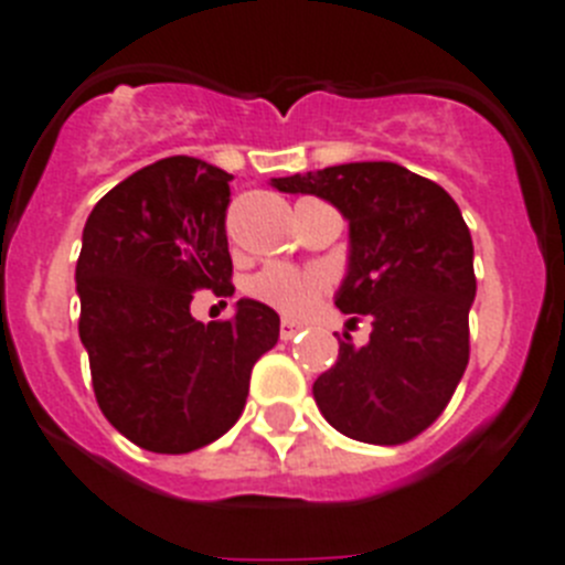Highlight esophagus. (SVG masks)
Wrapping results in <instances>:
<instances>
[{"label": "esophagus", "instance_id": "esophagus-1", "mask_svg": "<svg viewBox=\"0 0 565 565\" xmlns=\"http://www.w3.org/2000/svg\"><path fill=\"white\" fill-rule=\"evenodd\" d=\"M298 332H301V327H298V323H289V321L281 323V341H292Z\"/></svg>", "mask_w": 565, "mask_h": 565}]
</instances>
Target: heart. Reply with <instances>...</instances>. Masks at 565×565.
Masks as SVG:
<instances>
[{"instance_id":"obj_1","label":"heart","mask_w":565,"mask_h":565,"mask_svg":"<svg viewBox=\"0 0 565 565\" xmlns=\"http://www.w3.org/2000/svg\"><path fill=\"white\" fill-rule=\"evenodd\" d=\"M330 289V281L318 269L287 267V264H267L247 281V296L284 318L301 321L318 307Z\"/></svg>"}]
</instances>
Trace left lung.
Segmentation results:
<instances>
[{
  "label": "left lung",
  "mask_w": 565,
  "mask_h": 565,
  "mask_svg": "<svg viewBox=\"0 0 565 565\" xmlns=\"http://www.w3.org/2000/svg\"><path fill=\"white\" fill-rule=\"evenodd\" d=\"M350 218V273L335 307L370 316L366 347L338 338V361L312 386L341 435L375 446L418 438L452 401L469 364L472 235L452 195L392 161H355L273 179ZM358 321V318H352Z\"/></svg>",
  "instance_id": "1"
}]
</instances>
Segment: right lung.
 I'll return each mask as SVG.
<instances>
[{
    "label": "right lung",
    "instance_id": "right-lung-1",
    "mask_svg": "<svg viewBox=\"0 0 565 565\" xmlns=\"http://www.w3.org/2000/svg\"><path fill=\"white\" fill-rule=\"evenodd\" d=\"M233 175L170 156L93 207L82 235L78 338L93 395L127 440L184 455L242 418L255 361L276 347V310L242 298L227 321L201 323V289L233 296L227 207Z\"/></svg>",
    "mask_w": 565,
    "mask_h": 565
}]
</instances>
